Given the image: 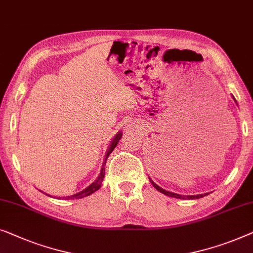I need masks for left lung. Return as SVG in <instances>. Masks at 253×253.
Instances as JSON below:
<instances>
[{"mask_svg":"<svg viewBox=\"0 0 253 253\" xmlns=\"http://www.w3.org/2000/svg\"><path fill=\"white\" fill-rule=\"evenodd\" d=\"M234 98V97H233ZM234 100H235V98H234ZM235 102H236V100H235ZM149 181L152 182V185L154 186V187H155L157 190H159V192H161L162 194H164V195H168V196H170V197H175V199H187V200H195V199H201V197H203V196H206V195H208V194H200V195H188V196H182V195H180V194H175V193H172V192H169V190H166V189H163V188H161L159 185H156L155 182H154L151 178H149Z\"/></svg>","mask_w":253,"mask_h":253,"instance_id":"8db88e82","label":"left lung"}]
</instances>
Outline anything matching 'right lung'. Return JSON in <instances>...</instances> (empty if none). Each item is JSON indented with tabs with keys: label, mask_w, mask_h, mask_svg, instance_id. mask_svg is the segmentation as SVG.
Instances as JSON below:
<instances>
[{
	"label": "right lung",
	"mask_w": 253,
	"mask_h": 253,
	"mask_svg": "<svg viewBox=\"0 0 253 253\" xmlns=\"http://www.w3.org/2000/svg\"><path fill=\"white\" fill-rule=\"evenodd\" d=\"M121 137H122V132H121V131H120V132H118V134H116L115 137L113 138V140L111 141V145H109L108 151H107V153H106V155H105L104 162H102V168H101V170H100V174L98 175V178L96 179V181L92 182V184H91V185L89 186V187H86L85 189H83L82 192L76 193V194H74V195H71V196H64L63 199H65V200L82 199V197H85V196L91 195V194L94 193V192H96V190H98V189H99V188L101 187V182H102V180H104V177H105V166H106V161H107L108 156L111 155V153H112L113 151H114V148L116 147V145H118V142H119V140L121 139ZM45 195L50 196L49 194H45ZM57 199H60V197H57Z\"/></svg>",
	"instance_id": "add662e5"
}]
</instances>
